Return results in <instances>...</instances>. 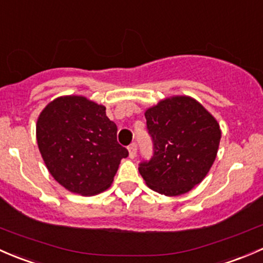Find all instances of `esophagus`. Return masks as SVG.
<instances>
[{
  "instance_id": "34e87169",
  "label": "esophagus",
  "mask_w": 263,
  "mask_h": 263,
  "mask_svg": "<svg viewBox=\"0 0 263 263\" xmlns=\"http://www.w3.org/2000/svg\"><path fill=\"white\" fill-rule=\"evenodd\" d=\"M137 144H135V143H132L130 145H129L128 147V151H129V157H130V158H134L135 156H137Z\"/></svg>"
}]
</instances>
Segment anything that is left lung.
<instances>
[{"mask_svg": "<svg viewBox=\"0 0 263 263\" xmlns=\"http://www.w3.org/2000/svg\"><path fill=\"white\" fill-rule=\"evenodd\" d=\"M153 157L139 164L152 190L186 194L201 182L218 153L221 132L215 118L190 96H172L145 111Z\"/></svg>", "mask_w": 263, "mask_h": 263, "instance_id": "8db88e82", "label": "left lung"}]
</instances>
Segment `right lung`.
Here are the masks:
<instances>
[{
    "mask_svg": "<svg viewBox=\"0 0 263 263\" xmlns=\"http://www.w3.org/2000/svg\"><path fill=\"white\" fill-rule=\"evenodd\" d=\"M106 107L83 96H61L37 118L36 140L44 163L64 189L92 196L110 187L128 149L116 140Z\"/></svg>",
    "mask_w": 263,
    "mask_h": 263,
    "instance_id": "right-lung-1",
    "label": "right lung"
}]
</instances>
